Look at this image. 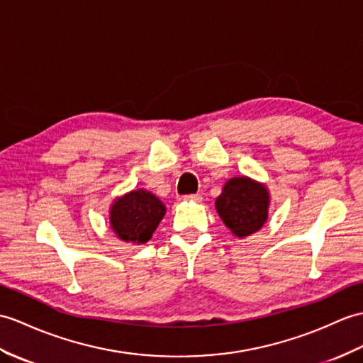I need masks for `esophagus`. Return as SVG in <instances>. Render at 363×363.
<instances>
[{
	"label": "esophagus",
	"instance_id": "esophagus-1",
	"mask_svg": "<svg viewBox=\"0 0 363 363\" xmlns=\"http://www.w3.org/2000/svg\"><path fill=\"white\" fill-rule=\"evenodd\" d=\"M185 201H190V202H201L202 201V196L201 195H189L184 198Z\"/></svg>",
	"mask_w": 363,
	"mask_h": 363
}]
</instances>
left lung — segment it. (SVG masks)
I'll use <instances>...</instances> for the list:
<instances>
[{"instance_id":"left-lung-1","label":"left lung","mask_w":363,"mask_h":363,"mask_svg":"<svg viewBox=\"0 0 363 363\" xmlns=\"http://www.w3.org/2000/svg\"><path fill=\"white\" fill-rule=\"evenodd\" d=\"M271 193L263 182L249 176L227 179L215 208L223 223L237 238H246L261 230L269 218Z\"/></svg>"}]
</instances>
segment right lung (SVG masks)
I'll use <instances>...</instances> for the list:
<instances>
[{
	"label": "right lung",
	"instance_id": "1",
	"mask_svg": "<svg viewBox=\"0 0 363 363\" xmlns=\"http://www.w3.org/2000/svg\"><path fill=\"white\" fill-rule=\"evenodd\" d=\"M167 207L153 193L138 189L117 196L109 206V227L121 241L145 244L165 216Z\"/></svg>",
	"mask_w": 363,
	"mask_h": 363
}]
</instances>
